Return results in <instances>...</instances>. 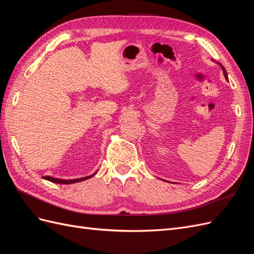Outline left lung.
<instances>
[{"mask_svg":"<svg viewBox=\"0 0 254 254\" xmlns=\"http://www.w3.org/2000/svg\"><path fill=\"white\" fill-rule=\"evenodd\" d=\"M220 65H221V64H220ZM221 67H222V71H224V75H225V77L228 79V75H227V72H226V70H225V67L222 66V65H221Z\"/></svg>","mask_w":254,"mask_h":254,"instance_id":"1","label":"left lung"}]
</instances>
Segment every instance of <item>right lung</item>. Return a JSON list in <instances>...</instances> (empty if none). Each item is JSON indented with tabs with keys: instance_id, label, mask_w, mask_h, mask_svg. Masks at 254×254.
Instances as JSON below:
<instances>
[{
	"instance_id": "1",
	"label": "right lung",
	"mask_w": 254,
	"mask_h": 254,
	"mask_svg": "<svg viewBox=\"0 0 254 254\" xmlns=\"http://www.w3.org/2000/svg\"><path fill=\"white\" fill-rule=\"evenodd\" d=\"M95 174L91 175V176H88V177H83V178H79V179H72V180H64V179H58V178H52V177H49V176H44L43 178L47 179L51 182H54V183H60V184H71V183H75V182H79V181H83V180H87L89 178H91V177H93Z\"/></svg>"
}]
</instances>
